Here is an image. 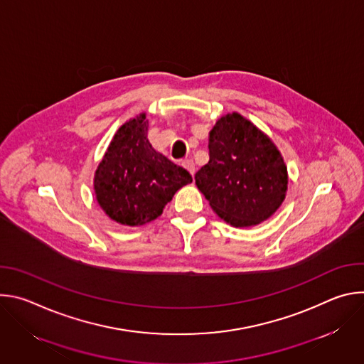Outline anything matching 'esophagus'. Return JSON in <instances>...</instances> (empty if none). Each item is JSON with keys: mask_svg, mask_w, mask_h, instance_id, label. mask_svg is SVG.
Returning <instances> with one entry per match:
<instances>
[{"mask_svg": "<svg viewBox=\"0 0 364 364\" xmlns=\"http://www.w3.org/2000/svg\"><path fill=\"white\" fill-rule=\"evenodd\" d=\"M183 167L186 168V170H188V173L191 174V176H194V173H196V167H194V163L191 161V160H183Z\"/></svg>", "mask_w": 364, "mask_h": 364, "instance_id": "obj_1", "label": "esophagus"}]
</instances>
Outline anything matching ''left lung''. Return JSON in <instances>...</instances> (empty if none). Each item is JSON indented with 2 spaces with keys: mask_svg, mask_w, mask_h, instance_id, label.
I'll use <instances>...</instances> for the list:
<instances>
[{
  "mask_svg": "<svg viewBox=\"0 0 364 364\" xmlns=\"http://www.w3.org/2000/svg\"><path fill=\"white\" fill-rule=\"evenodd\" d=\"M209 157L194 180L225 222L249 228L278 210L287 167L274 142L250 121L239 114L222 117L209 134Z\"/></svg>",
  "mask_w": 364,
  "mask_h": 364,
  "instance_id": "1",
  "label": "left lung"
}]
</instances>
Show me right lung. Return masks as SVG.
<instances>
[{"instance_id":"obj_1","label":"right lung","mask_w":364,"mask_h":364,"mask_svg":"<svg viewBox=\"0 0 364 364\" xmlns=\"http://www.w3.org/2000/svg\"><path fill=\"white\" fill-rule=\"evenodd\" d=\"M145 114L115 134L95 174L97 203L112 220L139 226L157 219L190 173L152 148Z\"/></svg>"}]
</instances>
